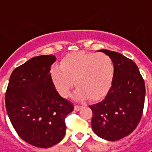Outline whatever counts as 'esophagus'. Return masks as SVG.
Segmentation results:
<instances>
[{
	"label": "esophagus",
	"instance_id": "obj_1",
	"mask_svg": "<svg viewBox=\"0 0 152 152\" xmlns=\"http://www.w3.org/2000/svg\"><path fill=\"white\" fill-rule=\"evenodd\" d=\"M81 108H82V106H81V105H77V104H76V105H75V110H76V111L80 110H81Z\"/></svg>",
	"mask_w": 152,
	"mask_h": 152
}]
</instances>
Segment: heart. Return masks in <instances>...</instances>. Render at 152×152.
Returning <instances> with one entry per match:
<instances>
[{
  "mask_svg": "<svg viewBox=\"0 0 152 152\" xmlns=\"http://www.w3.org/2000/svg\"><path fill=\"white\" fill-rule=\"evenodd\" d=\"M114 64L105 53L80 51L65 56L51 70V77L58 94L69 97L75 83V95L96 100L104 95L112 83Z\"/></svg>",
  "mask_w": 152,
  "mask_h": 152,
  "instance_id": "obj_1",
  "label": "heart"
}]
</instances>
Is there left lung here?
<instances>
[{"label":"left lung","mask_w":152,"mask_h":152,"mask_svg":"<svg viewBox=\"0 0 152 152\" xmlns=\"http://www.w3.org/2000/svg\"><path fill=\"white\" fill-rule=\"evenodd\" d=\"M112 59L111 87L102 101L89 105L93 111L92 129L109 141L130 134L140 121L145 104V82L136 64L121 53L100 50Z\"/></svg>","instance_id":"left-lung-1"}]
</instances>
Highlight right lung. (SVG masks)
<instances>
[{"label":"right lung","instance_id":"obj_1","mask_svg":"<svg viewBox=\"0 0 152 152\" xmlns=\"http://www.w3.org/2000/svg\"><path fill=\"white\" fill-rule=\"evenodd\" d=\"M53 55L34 57L14 69L6 92V108L19 137L30 145L48 148L65 134L64 119L74 106L56 91L51 77Z\"/></svg>","mask_w":152,"mask_h":152}]
</instances>
